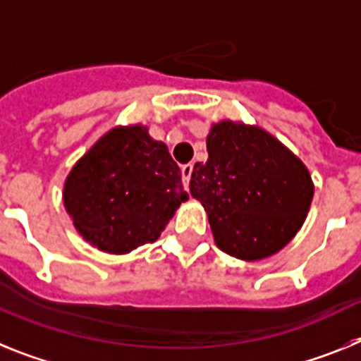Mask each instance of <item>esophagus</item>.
Wrapping results in <instances>:
<instances>
[{"label": "esophagus", "instance_id": "1", "mask_svg": "<svg viewBox=\"0 0 361 361\" xmlns=\"http://www.w3.org/2000/svg\"><path fill=\"white\" fill-rule=\"evenodd\" d=\"M192 171H194L192 163H187V165H183V167H181V178H183L185 187H189V181H190V176H192Z\"/></svg>", "mask_w": 361, "mask_h": 361}]
</instances>
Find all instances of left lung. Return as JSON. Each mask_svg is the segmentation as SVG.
Masks as SVG:
<instances>
[{
	"label": "left lung",
	"instance_id": "left-lung-1",
	"mask_svg": "<svg viewBox=\"0 0 361 361\" xmlns=\"http://www.w3.org/2000/svg\"><path fill=\"white\" fill-rule=\"evenodd\" d=\"M207 152V161L194 165L189 189L209 216L216 245L245 262L283 249L314 196L302 159L267 130L231 120L212 125Z\"/></svg>",
	"mask_w": 361,
	"mask_h": 361
}]
</instances>
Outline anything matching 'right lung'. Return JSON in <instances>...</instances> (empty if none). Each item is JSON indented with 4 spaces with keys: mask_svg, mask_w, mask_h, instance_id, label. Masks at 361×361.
Masks as SVG:
<instances>
[{
    "mask_svg": "<svg viewBox=\"0 0 361 361\" xmlns=\"http://www.w3.org/2000/svg\"><path fill=\"white\" fill-rule=\"evenodd\" d=\"M189 196L167 145L143 125L103 134L68 172L63 203L83 240L127 255L159 238Z\"/></svg>",
    "mask_w": 361,
    "mask_h": 361,
    "instance_id": "add662e5",
    "label": "right lung"
}]
</instances>
